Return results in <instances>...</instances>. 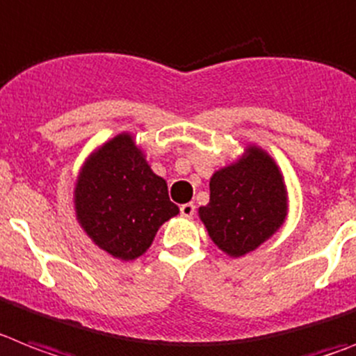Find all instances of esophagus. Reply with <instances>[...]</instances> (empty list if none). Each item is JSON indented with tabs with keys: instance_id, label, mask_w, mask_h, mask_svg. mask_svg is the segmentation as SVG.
Segmentation results:
<instances>
[{
	"instance_id": "esophagus-1",
	"label": "esophagus",
	"mask_w": 356,
	"mask_h": 356,
	"mask_svg": "<svg viewBox=\"0 0 356 356\" xmlns=\"http://www.w3.org/2000/svg\"><path fill=\"white\" fill-rule=\"evenodd\" d=\"M194 211H196L194 203H184V205L180 207V214L184 216V218H193Z\"/></svg>"
}]
</instances>
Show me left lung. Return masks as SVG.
<instances>
[{"mask_svg": "<svg viewBox=\"0 0 356 356\" xmlns=\"http://www.w3.org/2000/svg\"><path fill=\"white\" fill-rule=\"evenodd\" d=\"M209 185L211 200L200 207V220L230 257L256 250L286 220V185L277 163L257 145H248L238 162L216 171Z\"/></svg>", "mask_w": 356, "mask_h": 356, "instance_id": "1", "label": "left lung"}]
</instances>
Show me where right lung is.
<instances>
[{
    "label": "right lung",
    "mask_w": 356,
    "mask_h": 356,
    "mask_svg": "<svg viewBox=\"0 0 356 356\" xmlns=\"http://www.w3.org/2000/svg\"><path fill=\"white\" fill-rule=\"evenodd\" d=\"M74 202L91 241L122 261L140 257L158 229L180 212L169 200L165 180L151 171L129 133L90 154L79 172Z\"/></svg>",
    "instance_id": "add662e5"
}]
</instances>
